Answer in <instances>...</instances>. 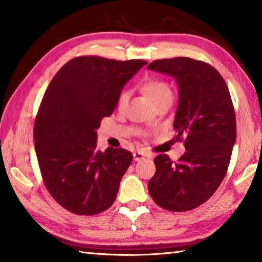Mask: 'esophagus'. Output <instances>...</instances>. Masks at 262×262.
<instances>
[{"mask_svg": "<svg viewBox=\"0 0 262 262\" xmlns=\"http://www.w3.org/2000/svg\"><path fill=\"white\" fill-rule=\"evenodd\" d=\"M145 156H147V155L143 154V152H141V151H135L134 154H133V157H134V161L135 162L141 161V159H143Z\"/></svg>", "mask_w": 262, "mask_h": 262, "instance_id": "obj_1", "label": "esophagus"}]
</instances>
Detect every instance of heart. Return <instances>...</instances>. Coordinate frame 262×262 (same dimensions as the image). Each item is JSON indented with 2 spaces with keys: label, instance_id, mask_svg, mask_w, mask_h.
<instances>
[{
  "label": "heart",
  "instance_id": "1",
  "mask_svg": "<svg viewBox=\"0 0 262 262\" xmlns=\"http://www.w3.org/2000/svg\"><path fill=\"white\" fill-rule=\"evenodd\" d=\"M142 90L156 106L163 103V101H172V97H173L170 85L166 82L161 81V79H147L142 84ZM129 96L130 94L128 90H122L120 92V95L118 97L119 107L122 108L123 106H126L128 99H129Z\"/></svg>",
  "mask_w": 262,
  "mask_h": 262
}]
</instances>
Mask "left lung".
<instances>
[{
    "label": "left lung",
    "mask_w": 262,
    "mask_h": 262,
    "mask_svg": "<svg viewBox=\"0 0 262 262\" xmlns=\"http://www.w3.org/2000/svg\"><path fill=\"white\" fill-rule=\"evenodd\" d=\"M148 69L178 84L173 128L186 149L177 163L166 155L155 158L149 193L164 209L192 210L216 192L228 171L237 136L231 96L222 75L206 62L180 56L156 60Z\"/></svg>",
    "instance_id": "obj_1"
}]
</instances>
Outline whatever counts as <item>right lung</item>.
<instances>
[{"label":"right lung","instance_id":"add662e5","mask_svg":"<svg viewBox=\"0 0 262 262\" xmlns=\"http://www.w3.org/2000/svg\"><path fill=\"white\" fill-rule=\"evenodd\" d=\"M147 63L78 56L48 85L34 121V149L46 188L70 212L100 214L115 201L133 155L122 148L97 151L96 130L113 113L125 84Z\"/></svg>","mask_w":262,"mask_h":262}]
</instances>
